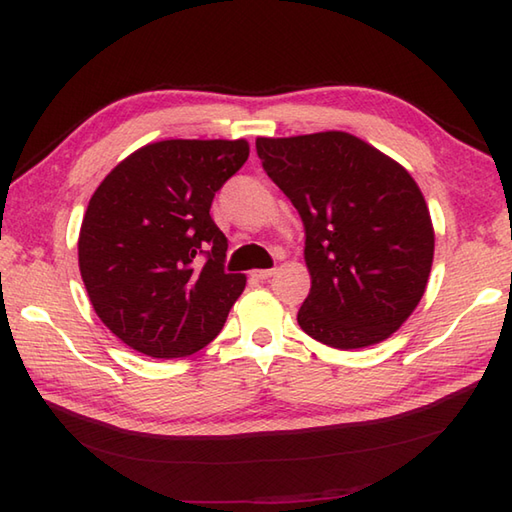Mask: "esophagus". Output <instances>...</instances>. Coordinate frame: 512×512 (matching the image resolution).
I'll return each mask as SVG.
<instances>
[{"mask_svg":"<svg viewBox=\"0 0 512 512\" xmlns=\"http://www.w3.org/2000/svg\"><path fill=\"white\" fill-rule=\"evenodd\" d=\"M275 275V268H266V270H255L253 273V277H257V279H270Z\"/></svg>","mask_w":512,"mask_h":512,"instance_id":"34e87169","label":"esophagus"}]
</instances>
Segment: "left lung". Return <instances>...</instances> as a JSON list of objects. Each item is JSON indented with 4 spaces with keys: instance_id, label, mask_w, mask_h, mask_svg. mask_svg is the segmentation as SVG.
<instances>
[{
    "instance_id": "1",
    "label": "left lung",
    "mask_w": 512,
    "mask_h": 512,
    "mask_svg": "<svg viewBox=\"0 0 512 512\" xmlns=\"http://www.w3.org/2000/svg\"><path fill=\"white\" fill-rule=\"evenodd\" d=\"M262 167L306 228L301 330L336 350L389 339L420 303L431 215L405 167L347 132L257 138Z\"/></svg>"
}]
</instances>
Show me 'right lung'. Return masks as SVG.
<instances>
[{"instance_id": "right-lung-1", "label": "right lung", "mask_w": 512, "mask_h": 512, "mask_svg": "<svg viewBox=\"0 0 512 512\" xmlns=\"http://www.w3.org/2000/svg\"><path fill=\"white\" fill-rule=\"evenodd\" d=\"M246 158V140H160L94 191L81 277L94 312L132 350L189 356L224 328L246 277L224 270L228 242L209 211Z\"/></svg>"}]
</instances>
